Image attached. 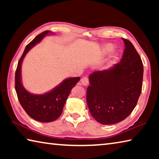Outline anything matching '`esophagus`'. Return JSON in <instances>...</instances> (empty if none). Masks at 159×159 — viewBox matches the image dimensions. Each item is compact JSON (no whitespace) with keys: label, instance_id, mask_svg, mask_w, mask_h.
Returning <instances> with one entry per match:
<instances>
[{"label":"esophagus","instance_id":"34e87169","mask_svg":"<svg viewBox=\"0 0 159 159\" xmlns=\"http://www.w3.org/2000/svg\"><path fill=\"white\" fill-rule=\"evenodd\" d=\"M80 83H81V84L84 86H86L88 85V83H89V80L87 77H83V79L80 80Z\"/></svg>","mask_w":159,"mask_h":159}]
</instances>
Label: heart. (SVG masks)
Segmentation results:
<instances>
[{
  "label": "heart",
  "mask_w": 159,
  "mask_h": 159,
  "mask_svg": "<svg viewBox=\"0 0 159 159\" xmlns=\"http://www.w3.org/2000/svg\"><path fill=\"white\" fill-rule=\"evenodd\" d=\"M113 48H114V47H113V45H111V44H105L102 47V49L100 50V52L102 54V55H108L109 53H110L111 52V51L113 50ZM113 57H115L116 55H114Z\"/></svg>",
  "instance_id": "1"
}]
</instances>
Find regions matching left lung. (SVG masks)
<instances>
[{
    "instance_id": "1",
    "label": "left lung",
    "mask_w": 159,
    "mask_h": 159,
    "mask_svg": "<svg viewBox=\"0 0 159 159\" xmlns=\"http://www.w3.org/2000/svg\"><path fill=\"white\" fill-rule=\"evenodd\" d=\"M119 63L89 76L86 100L92 116L99 123L111 125L131 114L142 92L143 64L134 45L127 39Z\"/></svg>"
}]
</instances>
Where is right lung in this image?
I'll return each mask as SVG.
<instances>
[{
  "label": "right lung",
  "instance_id": "1",
  "mask_svg": "<svg viewBox=\"0 0 159 159\" xmlns=\"http://www.w3.org/2000/svg\"><path fill=\"white\" fill-rule=\"evenodd\" d=\"M49 34L53 33L50 31L43 32L26 45L15 72V90L20 104L29 116L42 123L52 122L60 117L70 92L80 79V77L68 78L49 92L41 95L29 93L24 87L21 73L24 58L32 48Z\"/></svg>",
  "mask_w": 159,
  "mask_h": 159
}]
</instances>
